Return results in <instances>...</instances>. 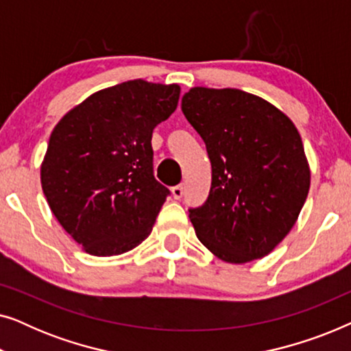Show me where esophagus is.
Instances as JSON below:
<instances>
[{
    "mask_svg": "<svg viewBox=\"0 0 351 351\" xmlns=\"http://www.w3.org/2000/svg\"><path fill=\"white\" fill-rule=\"evenodd\" d=\"M172 196H174L176 199H180L182 196H184V185L172 186Z\"/></svg>",
    "mask_w": 351,
    "mask_h": 351,
    "instance_id": "esophagus-1",
    "label": "esophagus"
}]
</instances>
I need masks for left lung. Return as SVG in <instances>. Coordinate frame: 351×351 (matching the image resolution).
Segmentation results:
<instances>
[{
    "instance_id": "1",
    "label": "left lung",
    "mask_w": 351,
    "mask_h": 351,
    "mask_svg": "<svg viewBox=\"0 0 351 351\" xmlns=\"http://www.w3.org/2000/svg\"><path fill=\"white\" fill-rule=\"evenodd\" d=\"M182 112L206 143L209 196L189 209L196 237L230 263L265 257L294 227L310 189V167L294 123L239 89L191 88Z\"/></svg>"
}]
</instances>
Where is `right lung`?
<instances>
[{"label":"right lung","instance_id":"1","mask_svg":"<svg viewBox=\"0 0 351 351\" xmlns=\"http://www.w3.org/2000/svg\"><path fill=\"white\" fill-rule=\"evenodd\" d=\"M179 84L132 80L89 95L57 123L41 165L47 204L86 252L138 246L171 191L153 176L152 134L174 113Z\"/></svg>","mask_w":351,"mask_h":351}]
</instances>
